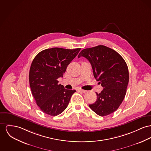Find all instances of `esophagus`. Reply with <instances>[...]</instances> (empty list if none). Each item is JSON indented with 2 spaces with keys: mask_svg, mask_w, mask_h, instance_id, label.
<instances>
[{
  "mask_svg": "<svg viewBox=\"0 0 151 151\" xmlns=\"http://www.w3.org/2000/svg\"><path fill=\"white\" fill-rule=\"evenodd\" d=\"M78 91H80V92H82V93H85L87 92V91H85V90H83V89H78Z\"/></svg>",
  "mask_w": 151,
  "mask_h": 151,
  "instance_id": "1",
  "label": "esophagus"
}]
</instances>
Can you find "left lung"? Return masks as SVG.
Here are the masks:
<instances>
[{
	"label": "left lung",
	"instance_id": "8db88e82",
	"mask_svg": "<svg viewBox=\"0 0 151 151\" xmlns=\"http://www.w3.org/2000/svg\"><path fill=\"white\" fill-rule=\"evenodd\" d=\"M81 57L89 61L94 78L104 88L96 93L97 101L89 107L100 116L113 113L126 94L129 71L125 61L117 52L103 45L82 50L78 58Z\"/></svg>",
	"mask_w": 151,
	"mask_h": 151
}]
</instances>
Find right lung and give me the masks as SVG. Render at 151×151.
<instances>
[{
    "instance_id": "1",
    "label": "right lung",
    "mask_w": 151,
    "mask_h": 151,
    "mask_svg": "<svg viewBox=\"0 0 151 151\" xmlns=\"http://www.w3.org/2000/svg\"><path fill=\"white\" fill-rule=\"evenodd\" d=\"M80 50L47 49L40 51L32 60L29 71L30 86L37 105L43 113L55 116L67 108L76 91L65 89L58 84V78L63 77Z\"/></svg>"
}]
</instances>
